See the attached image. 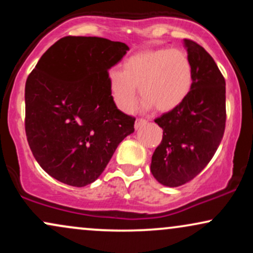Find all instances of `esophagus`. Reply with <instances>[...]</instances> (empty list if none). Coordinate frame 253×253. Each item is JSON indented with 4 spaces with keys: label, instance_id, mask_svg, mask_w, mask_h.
Masks as SVG:
<instances>
[{
    "label": "esophagus",
    "instance_id": "34e87169",
    "mask_svg": "<svg viewBox=\"0 0 253 253\" xmlns=\"http://www.w3.org/2000/svg\"><path fill=\"white\" fill-rule=\"evenodd\" d=\"M146 124H147V120H145V119H136L135 125H134L135 129L140 128L141 126H144V125H146Z\"/></svg>",
    "mask_w": 253,
    "mask_h": 253
}]
</instances>
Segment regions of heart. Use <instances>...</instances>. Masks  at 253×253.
I'll return each mask as SVG.
<instances>
[{
  "mask_svg": "<svg viewBox=\"0 0 253 253\" xmlns=\"http://www.w3.org/2000/svg\"><path fill=\"white\" fill-rule=\"evenodd\" d=\"M194 82L193 64L182 48H147L127 58L123 70L108 74L110 96L125 113L134 109L136 86L145 98L144 107L158 112L177 108L189 95Z\"/></svg>",
  "mask_w": 253,
  "mask_h": 253,
  "instance_id": "b5f03b06",
  "label": "heart"
}]
</instances>
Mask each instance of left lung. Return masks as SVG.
<instances>
[{
	"label": "left lung",
	"mask_w": 253,
	"mask_h": 253,
	"mask_svg": "<svg viewBox=\"0 0 253 253\" xmlns=\"http://www.w3.org/2000/svg\"><path fill=\"white\" fill-rule=\"evenodd\" d=\"M183 43L193 64V86L177 108L155 120L163 139L151 162L153 177L172 188L191 181L210 163L226 124L225 78L202 46L189 39Z\"/></svg>",
	"instance_id": "1"
}]
</instances>
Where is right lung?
Segmentation results:
<instances>
[{
	"mask_svg": "<svg viewBox=\"0 0 253 253\" xmlns=\"http://www.w3.org/2000/svg\"><path fill=\"white\" fill-rule=\"evenodd\" d=\"M128 46L98 37H65L42 54L26 81L25 129L36 161L57 181H96L135 118L110 96L108 70Z\"/></svg>",
	"mask_w": 253,
	"mask_h": 253,
	"instance_id": "obj_1",
	"label": "right lung"
}]
</instances>
